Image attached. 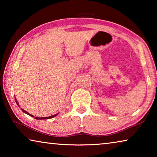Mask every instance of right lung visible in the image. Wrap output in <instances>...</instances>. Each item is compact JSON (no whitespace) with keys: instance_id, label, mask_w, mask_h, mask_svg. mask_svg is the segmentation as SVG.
I'll use <instances>...</instances> for the list:
<instances>
[{"instance_id":"add662e5","label":"right lung","mask_w":157,"mask_h":157,"mask_svg":"<svg viewBox=\"0 0 157 157\" xmlns=\"http://www.w3.org/2000/svg\"><path fill=\"white\" fill-rule=\"evenodd\" d=\"M15 100H16V98H15ZM16 102H17V104L18 105V102H17V100H16ZM19 106V105H18ZM21 110H22L23 112L24 113H27V114H28L29 116H30L31 117H34V116H33V115H31V114H30L28 112H27V111H25L24 109H21ZM58 113H57V114H55V115H53V116H48V117H43V118H39V117H34V118L35 119H37V120H44V119H48V118H53V117H55V116H56L57 115Z\"/></svg>"}]
</instances>
